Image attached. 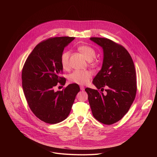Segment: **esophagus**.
<instances>
[{
    "mask_svg": "<svg viewBox=\"0 0 157 157\" xmlns=\"http://www.w3.org/2000/svg\"><path fill=\"white\" fill-rule=\"evenodd\" d=\"M84 86H80V89L81 91H84Z\"/></svg>",
    "mask_w": 157,
    "mask_h": 157,
    "instance_id": "esophagus-1",
    "label": "esophagus"
}]
</instances>
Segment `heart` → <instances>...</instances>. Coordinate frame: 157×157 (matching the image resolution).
<instances>
[{
  "mask_svg": "<svg viewBox=\"0 0 157 157\" xmlns=\"http://www.w3.org/2000/svg\"><path fill=\"white\" fill-rule=\"evenodd\" d=\"M78 49L88 61H93L96 56V51L91 47L83 45L78 47ZM70 55L69 51L63 52L61 55L60 62L64 70H68L69 68ZM92 76L93 73L91 71H75L68 76V79L71 82L84 85L90 81Z\"/></svg>",
  "mask_w": 157,
  "mask_h": 157,
  "instance_id": "heart-1",
  "label": "heart"
}]
</instances>
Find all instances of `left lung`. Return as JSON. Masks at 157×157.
<instances>
[{"instance_id":"left-lung-1","label":"left lung","mask_w":157,"mask_h":157,"mask_svg":"<svg viewBox=\"0 0 157 157\" xmlns=\"http://www.w3.org/2000/svg\"><path fill=\"white\" fill-rule=\"evenodd\" d=\"M90 40L103 50L102 68L93 83L98 89H104L105 86L107 89L106 95L88 87L85 91L94 118L104 124L111 125L126 114L135 99V66L128 52L120 44L104 38L92 37Z\"/></svg>"}]
</instances>
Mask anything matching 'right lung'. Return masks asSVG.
Segmentation results:
<instances>
[{"label": "right lung", "instance_id": "add662e5", "mask_svg": "<svg viewBox=\"0 0 157 157\" xmlns=\"http://www.w3.org/2000/svg\"><path fill=\"white\" fill-rule=\"evenodd\" d=\"M75 38L55 37L43 41L35 47L27 58L21 73L22 87L33 113L41 121L50 124L59 123L69 116L80 88L69 84L63 90L55 91L63 68L60 58L64 48Z\"/></svg>", "mask_w": 157, "mask_h": 157}]
</instances>
